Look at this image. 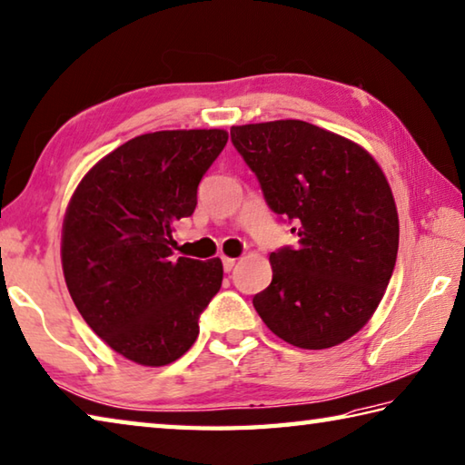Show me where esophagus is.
Masks as SVG:
<instances>
[{
  "label": "esophagus",
  "instance_id": "34e87169",
  "mask_svg": "<svg viewBox=\"0 0 465 465\" xmlns=\"http://www.w3.org/2000/svg\"><path fill=\"white\" fill-rule=\"evenodd\" d=\"M222 262H223V270H225V272H230V270L235 266V258L223 256V258H222Z\"/></svg>",
  "mask_w": 465,
  "mask_h": 465
}]
</instances>
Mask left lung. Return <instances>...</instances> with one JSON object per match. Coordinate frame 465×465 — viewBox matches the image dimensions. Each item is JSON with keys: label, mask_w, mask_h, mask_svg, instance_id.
<instances>
[{"label": "left lung", "mask_w": 465, "mask_h": 465, "mask_svg": "<svg viewBox=\"0 0 465 465\" xmlns=\"http://www.w3.org/2000/svg\"><path fill=\"white\" fill-rule=\"evenodd\" d=\"M270 209L299 246L270 254L272 282L254 297L266 327L302 350L356 335L374 315L399 252V213L382 168L358 142L301 120L232 125Z\"/></svg>", "instance_id": "8db88e82"}]
</instances>
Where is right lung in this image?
Instances as JSON below:
<instances>
[{"instance_id": "add662e5", "label": "right lung", "mask_w": 465, "mask_h": 465, "mask_svg": "<svg viewBox=\"0 0 465 465\" xmlns=\"http://www.w3.org/2000/svg\"><path fill=\"white\" fill-rule=\"evenodd\" d=\"M225 130L142 134L93 164L63 219L66 289L87 325L140 366L179 360L223 281L219 258H173L176 222L227 142Z\"/></svg>"}]
</instances>
